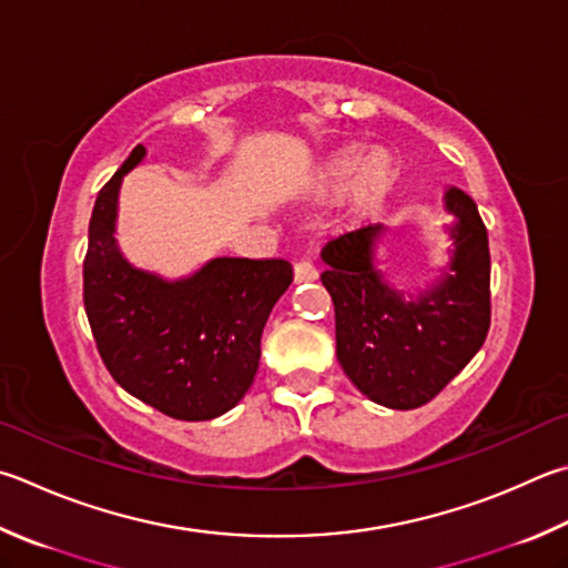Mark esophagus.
I'll return each instance as SVG.
<instances>
[{"label": "esophagus", "instance_id": "34e87169", "mask_svg": "<svg viewBox=\"0 0 568 568\" xmlns=\"http://www.w3.org/2000/svg\"><path fill=\"white\" fill-rule=\"evenodd\" d=\"M293 271H295V283H311V281H317L315 265H313L311 261H305V257H301V261H295Z\"/></svg>", "mask_w": 568, "mask_h": 568}]
</instances>
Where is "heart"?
<instances>
[{"label": "heart", "instance_id": "b5f03b06", "mask_svg": "<svg viewBox=\"0 0 568 568\" xmlns=\"http://www.w3.org/2000/svg\"><path fill=\"white\" fill-rule=\"evenodd\" d=\"M399 181V161L392 151L367 153L353 146L335 153L320 171V191L337 193L349 183V201L357 213H373L383 205Z\"/></svg>", "mask_w": 568, "mask_h": 568}]
</instances>
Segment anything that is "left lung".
<instances>
[{
    "label": "left lung",
    "mask_w": 568,
    "mask_h": 568,
    "mask_svg": "<svg viewBox=\"0 0 568 568\" xmlns=\"http://www.w3.org/2000/svg\"><path fill=\"white\" fill-rule=\"evenodd\" d=\"M457 223L449 273L405 303L375 267L383 225L337 235L323 248L320 281L335 305L337 359L353 385L377 405L415 409L435 399L479 353L491 323L489 239L477 205L449 189Z\"/></svg>",
    "instance_id": "1"
}]
</instances>
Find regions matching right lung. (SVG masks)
Listing matches in <instances>:
<instances>
[{"label": "right lung", "instance_id": "right-lung-1", "mask_svg": "<svg viewBox=\"0 0 568 568\" xmlns=\"http://www.w3.org/2000/svg\"><path fill=\"white\" fill-rule=\"evenodd\" d=\"M143 156L139 143L91 211L87 317L101 359L129 395L173 419H213L253 385L263 327L293 283V265L281 257H215L173 283L133 267L113 229L121 179Z\"/></svg>", "mask_w": 568, "mask_h": 568}]
</instances>
